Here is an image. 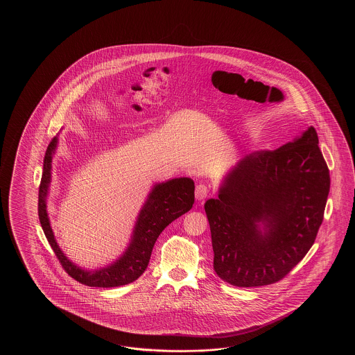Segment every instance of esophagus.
Instances as JSON below:
<instances>
[{
	"instance_id": "34e87169",
	"label": "esophagus",
	"mask_w": 355,
	"mask_h": 355,
	"mask_svg": "<svg viewBox=\"0 0 355 355\" xmlns=\"http://www.w3.org/2000/svg\"><path fill=\"white\" fill-rule=\"evenodd\" d=\"M208 196V188L204 184L196 185V198L198 200H204Z\"/></svg>"
}]
</instances>
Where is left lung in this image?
I'll return each instance as SVG.
<instances>
[{
	"label": "left lung",
	"instance_id": "left-lung-1",
	"mask_svg": "<svg viewBox=\"0 0 355 355\" xmlns=\"http://www.w3.org/2000/svg\"><path fill=\"white\" fill-rule=\"evenodd\" d=\"M329 191L313 127L275 151L240 159L204 204L219 278L243 288L283 279L316 240Z\"/></svg>",
	"mask_w": 355,
	"mask_h": 355
}]
</instances>
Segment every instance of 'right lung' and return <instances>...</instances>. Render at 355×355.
Wrapping results in <instances>:
<instances>
[{
	"instance_id": "right-lung-1",
	"label": "right lung",
	"mask_w": 355,
	"mask_h": 355,
	"mask_svg": "<svg viewBox=\"0 0 355 355\" xmlns=\"http://www.w3.org/2000/svg\"><path fill=\"white\" fill-rule=\"evenodd\" d=\"M58 146L54 137L46 148L43 174L39 187L38 214L46 240L52 246L63 269L73 279L89 287L112 288L125 286L138 279L150 263L152 249L159 234L173 220L191 209L194 204V181L190 178H175L152 187L150 194L137 216L136 225L127 249L112 264L95 270L83 269L71 261L60 250L46 211V199L52 181V159Z\"/></svg>"
}]
</instances>
